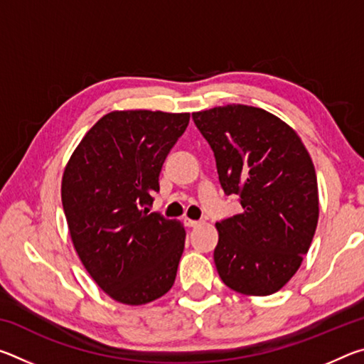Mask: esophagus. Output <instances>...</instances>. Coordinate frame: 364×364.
Masks as SVG:
<instances>
[{"instance_id":"obj_1","label":"esophagus","mask_w":364,"mask_h":364,"mask_svg":"<svg viewBox=\"0 0 364 364\" xmlns=\"http://www.w3.org/2000/svg\"><path fill=\"white\" fill-rule=\"evenodd\" d=\"M184 225H186L188 228H196V226H199V225H200V221H197V220H191V218H184Z\"/></svg>"}]
</instances>
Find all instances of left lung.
I'll use <instances>...</instances> for the list:
<instances>
[{
	"mask_svg": "<svg viewBox=\"0 0 364 364\" xmlns=\"http://www.w3.org/2000/svg\"><path fill=\"white\" fill-rule=\"evenodd\" d=\"M210 144L221 188L242 212L218 221L213 252L221 281L244 295L278 292L297 273L315 236V165L299 134L260 107L228 104L194 112Z\"/></svg>",
	"mask_w": 364,
	"mask_h": 364,
	"instance_id": "1",
	"label": "left lung"
}]
</instances>
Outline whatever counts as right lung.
<instances>
[{"mask_svg": "<svg viewBox=\"0 0 364 364\" xmlns=\"http://www.w3.org/2000/svg\"><path fill=\"white\" fill-rule=\"evenodd\" d=\"M188 123L189 114L114 110L65 165L60 194L73 247L96 284L120 304H149L175 282L186 231L147 207Z\"/></svg>", "mask_w": 364, "mask_h": 364, "instance_id": "add662e5", "label": "right lung"}]
</instances>
